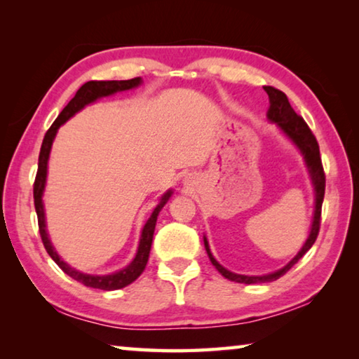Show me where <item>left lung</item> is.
Instances as JSON below:
<instances>
[{
	"mask_svg": "<svg viewBox=\"0 0 359 359\" xmlns=\"http://www.w3.org/2000/svg\"><path fill=\"white\" fill-rule=\"evenodd\" d=\"M263 88L267 93V96H269V102H271L269 111H267V118H269L271 121H276V123L280 126L285 135H287L291 141H293L297 147L301 149L304 158H306L309 172H311L312 182L315 185V214H313V223H312L311 234H309V239L306 241V244H304V247L301 248V252L297 253L296 257L283 267V269L277 271V272H274V274H269V276L248 277V276L234 274V272H229L228 269H224V267L222 264H218V261L212 257L208 241H205V238H204L205 252H208L212 264L217 267V271L220 272L223 277H226L228 280H233L238 283L272 282V280H277V278H280L283 274H287L291 267H293L297 261H299L304 255L309 252V248L313 245V242L317 241V236L320 233V222H321V204H323V198H325L326 175L323 171V163H321L317 137L313 136L312 130L309 128V125L304 121L301 115H297L294 112V109L291 107L287 95L274 87H263Z\"/></svg>",
	"mask_w": 359,
	"mask_h": 359,
	"instance_id": "8db88e82",
	"label": "left lung"
}]
</instances>
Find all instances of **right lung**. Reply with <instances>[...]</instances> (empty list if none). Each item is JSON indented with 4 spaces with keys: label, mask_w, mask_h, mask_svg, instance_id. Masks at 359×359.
<instances>
[{
    "label": "right lung",
    "mask_w": 359,
    "mask_h": 359,
    "mask_svg": "<svg viewBox=\"0 0 359 359\" xmlns=\"http://www.w3.org/2000/svg\"><path fill=\"white\" fill-rule=\"evenodd\" d=\"M139 83H141V79L139 77L130 79V81H90V82H85L82 87L77 90L74 98L68 102V106H66L63 111L60 112V115L57 117V120L53 121L50 128L47 130L44 141H42V145H41L38 172H36V179H34V185H33V196H34V209H36V214H38V224H39V234H41L42 244H44L47 253L50 255V258L60 266V269L66 272L69 277L74 278V280L81 282L82 285H85V287H90V288H100V290H106V291L118 290V288L126 287V285L133 283L139 276L142 274V271L145 269V264H147V261H149V253H150V247H151V239H154L156 217H158V214H160L163 205L166 204L169 196H171V191H168L165 196H163L161 203L156 205L154 214H151L147 223H145L142 234H141V242H139L136 258L131 261L130 266H126L123 271L115 272V274H111V276L82 274V272L72 269V267H69L62 258L58 257L57 252L53 250L50 241H48V236L46 231L44 205H42L41 196H42V191H44V185H46L48 154H50L52 141L57 135V130L69 117H72L76 112L81 111L83 106L90 104V102H93L95 100L101 98V96H107V95H112L115 92H121V90L135 88Z\"/></svg>",
    "instance_id": "obj_1"
}]
</instances>
